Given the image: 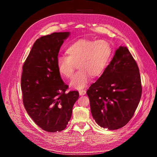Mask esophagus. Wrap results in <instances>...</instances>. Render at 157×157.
Here are the masks:
<instances>
[{
	"mask_svg": "<svg viewBox=\"0 0 157 157\" xmlns=\"http://www.w3.org/2000/svg\"><path fill=\"white\" fill-rule=\"evenodd\" d=\"M79 95H85L86 94V90H79Z\"/></svg>",
	"mask_w": 157,
	"mask_h": 157,
	"instance_id": "obj_1",
	"label": "esophagus"
}]
</instances>
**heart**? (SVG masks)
<instances>
[{
  "label": "heart",
  "mask_w": 157,
  "mask_h": 157,
  "mask_svg": "<svg viewBox=\"0 0 157 157\" xmlns=\"http://www.w3.org/2000/svg\"><path fill=\"white\" fill-rule=\"evenodd\" d=\"M67 56H60L57 66L60 74L70 78L76 65L79 71L70 82V87L81 89L87 85L91 75L100 77L112 57V47L105 40L79 39L70 44L66 50Z\"/></svg>",
  "instance_id": "heart-1"
}]
</instances>
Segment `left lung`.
Wrapping results in <instances>:
<instances>
[{
  "mask_svg": "<svg viewBox=\"0 0 157 157\" xmlns=\"http://www.w3.org/2000/svg\"><path fill=\"white\" fill-rule=\"evenodd\" d=\"M141 92L138 64L128 48L120 46L104 73L87 91L96 123L109 130L122 128L133 117Z\"/></svg>",
  "mask_w": 157,
  "mask_h": 157,
  "instance_id": "8db88e82",
  "label": "left lung"
}]
</instances>
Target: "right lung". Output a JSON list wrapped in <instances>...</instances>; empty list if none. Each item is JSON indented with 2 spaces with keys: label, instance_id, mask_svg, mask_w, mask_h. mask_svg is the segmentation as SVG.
<instances>
[{
  "label": "right lung",
  "instance_id": "obj_1",
  "mask_svg": "<svg viewBox=\"0 0 157 157\" xmlns=\"http://www.w3.org/2000/svg\"><path fill=\"white\" fill-rule=\"evenodd\" d=\"M69 32L54 33L37 39L23 66L21 87L27 112L39 127L56 132L67 127L79 98L77 90L60 78L57 60Z\"/></svg>",
  "mask_w": 157,
  "mask_h": 157
}]
</instances>
